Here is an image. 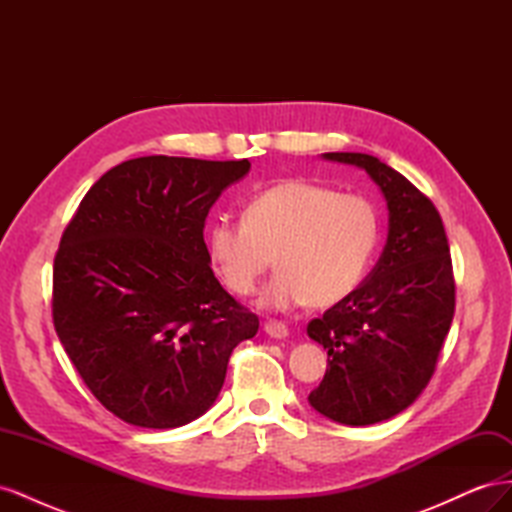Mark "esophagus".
<instances>
[{
  "label": "esophagus",
  "mask_w": 512,
  "mask_h": 512,
  "mask_svg": "<svg viewBox=\"0 0 512 512\" xmlns=\"http://www.w3.org/2000/svg\"><path fill=\"white\" fill-rule=\"evenodd\" d=\"M265 333L275 337V339H284L288 335V327L282 320H267L265 322Z\"/></svg>",
  "instance_id": "esophagus-1"
}]
</instances>
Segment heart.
I'll return each instance as SVG.
<instances>
[{
    "instance_id": "b5f03b06",
    "label": "heart",
    "mask_w": 512,
    "mask_h": 512,
    "mask_svg": "<svg viewBox=\"0 0 512 512\" xmlns=\"http://www.w3.org/2000/svg\"><path fill=\"white\" fill-rule=\"evenodd\" d=\"M378 239L380 220L367 198L290 179L247 200L241 222L211 224L207 252L237 297H252L273 262L277 275L262 303L327 307L361 284Z\"/></svg>"
}]
</instances>
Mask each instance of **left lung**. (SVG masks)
<instances>
[{
  "label": "left lung",
  "instance_id": "1",
  "mask_svg": "<svg viewBox=\"0 0 512 512\" xmlns=\"http://www.w3.org/2000/svg\"><path fill=\"white\" fill-rule=\"evenodd\" d=\"M361 166L389 205V239L376 269L348 297L309 320L329 354L309 404L331 421H386L421 395L455 316L451 247L436 205L412 181L367 153H324Z\"/></svg>",
  "mask_w": 512,
  "mask_h": 512
}]
</instances>
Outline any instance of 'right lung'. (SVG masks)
<instances>
[{
	"label": "right lung",
	"instance_id": "add662e5",
	"mask_svg": "<svg viewBox=\"0 0 512 512\" xmlns=\"http://www.w3.org/2000/svg\"><path fill=\"white\" fill-rule=\"evenodd\" d=\"M247 160L145 156L81 200L53 265V324L100 404L136 427L173 429L218 399L232 350L258 316L209 267L205 222Z\"/></svg>",
	"mask_w": 512,
	"mask_h": 512
}]
</instances>
